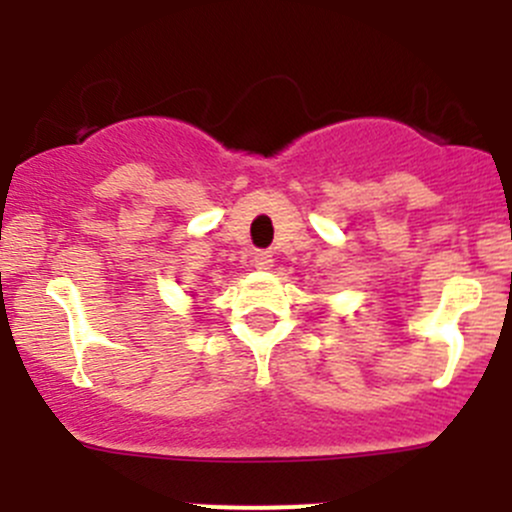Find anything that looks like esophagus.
<instances>
[{"mask_svg": "<svg viewBox=\"0 0 512 512\" xmlns=\"http://www.w3.org/2000/svg\"><path fill=\"white\" fill-rule=\"evenodd\" d=\"M252 265H255L257 270H272V265H275V260H272V252L257 250L255 255H252Z\"/></svg>", "mask_w": 512, "mask_h": 512, "instance_id": "esophagus-1", "label": "esophagus"}]
</instances>
